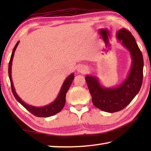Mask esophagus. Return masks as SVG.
<instances>
[{
    "label": "esophagus",
    "mask_w": 151,
    "mask_h": 151,
    "mask_svg": "<svg viewBox=\"0 0 151 151\" xmlns=\"http://www.w3.org/2000/svg\"><path fill=\"white\" fill-rule=\"evenodd\" d=\"M76 70H77L78 73H85L86 71H87V67L85 65H79L77 68H76Z\"/></svg>",
    "instance_id": "1"
}]
</instances>
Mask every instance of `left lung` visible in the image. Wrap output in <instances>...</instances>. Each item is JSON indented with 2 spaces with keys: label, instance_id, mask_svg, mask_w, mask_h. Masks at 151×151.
I'll list each match as a JSON object with an SVG mask.
<instances>
[{
  "label": "left lung",
  "instance_id": "left-lung-1",
  "mask_svg": "<svg viewBox=\"0 0 151 151\" xmlns=\"http://www.w3.org/2000/svg\"><path fill=\"white\" fill-rule=\"evenodd\" d=\"M116 35L117 40L131 55V66L126 78L116 86L104 87L97 76H85L94 105L111 113L125 108L139 93L142 83L144 66L142 52L131 33L123 28L118 30Z\"/></svg>",
  "mask_w": 151,
  "mask_h": 151
}]
</instances>
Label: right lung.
I'll return each instance as SVG.
<instances>
[{"label": "right lung", "instance_id": "right-lung-1", "mask_svg": "<svg viewBox=\"0 0 151 151\" xmlns=\"http://www.w3.org/2000/svg\"><path fill=\"white\" fill-rule=\"evenodd\" d=\"M19 41H18L17 42L16 45H15V47H14L13 50H12L11 59H10V62L9 65V76L10 81H11V84L12 92L14 94V96L15 97V99H17V101L19 102V103L21 104L27 110V111H29L30 112H31L32 114H34V115L36 116L49 117V116L55 115V114H57L58 112H60L61 110L63 109L64 106H65V102H66V93L68 92V89L70 88L71 83H72L74 77H75V75H74V73H71L69 76L66 77L65 81H64L62 86H61V88L57 97L56 98V99L54 101L52 102V103H50L49 104H47V105H45L43 106H35L32 105H30V104L26 103L24 101H22V99L20 98L19 96L18 95L17 93H16V91H15L14 86L13 85V82H12V75H11L12 59H13L14 52L17 49V46L19 45Z\"/></svg>", "mask_w": 151, "mask_h": 151}]
</instances>
